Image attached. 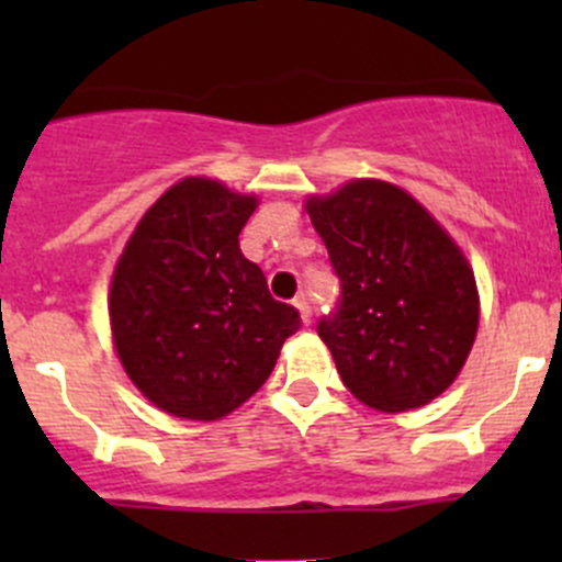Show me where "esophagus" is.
Returning a JSON list of instances; mask_svg holds the SVG:
<instances>
[{
    "instance_id": "obj_1",
    "label": "esophagus",
    "mask_w": 562,
    "mask_h": 562,
    "mask_svg": "<svg viewBox=\"0 0 562 562\" xmlns=\"http://www.w3.org/2000/svg\"><path fill=\"white\" fill-rule=\"evenodd\" d=\"M293 307L299 310V315H302V323L304 326H310V302L304 296H299L296 302H293Z\"/></svg>"
}]
</instances>
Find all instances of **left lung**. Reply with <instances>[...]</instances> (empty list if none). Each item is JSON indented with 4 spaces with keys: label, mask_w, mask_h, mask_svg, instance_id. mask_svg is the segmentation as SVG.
<instances>
[{
    "label": "left lung",
    "mask_w": 562,
    "mask_h": 562,
    "mask_svg": "<svg viewBox=\"0 0 562 562\" xmlns=\"http://www.w3.org/2000/svg\"><path fill=\"white\" fill-rule=\"evenodd\" d=\"M342 282L337 315L317 334L345 389L381 413L443 394L479 331V288L449 231L407 190L350 179L304 201Z\"/></svg>",
    "instance_id": "left-lung-1"
}]
</instances>
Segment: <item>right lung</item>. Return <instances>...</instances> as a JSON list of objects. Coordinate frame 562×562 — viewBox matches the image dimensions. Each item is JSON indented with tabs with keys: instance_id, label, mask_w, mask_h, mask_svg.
Instances as JSON below:
<instances>
[{
	"instance_id": "obj_1",
	"label": "right lung",
	"mask_w": 562,
	"mask_h": 562,
	"mask_svg": "<svg viewBox=\"0 0 562 562\" xmlns=\"http://www.w3.org/2000/svg\"><path fill=\"white\" fill-rule=\"evenodd\" d=\"M258 195L184 176L144 212L108 288L111 339L133 386L190 422H220L266 383L299 313L239 249Z\"/></svg>"
}]
</instances>
